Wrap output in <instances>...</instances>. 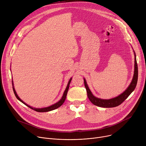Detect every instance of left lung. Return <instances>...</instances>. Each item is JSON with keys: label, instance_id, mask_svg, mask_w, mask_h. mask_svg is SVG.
<instances>
[{"label": "left lung", "instance_id": "obj_1", "mask_svg": "<svg viewBox=\"0 0 146 146\" xmlns=\"http://www.w3.org/2000/svg\"><path fill=\"white\" fill-rule=\"evenodd\" d=\"M133 52L135 55V65H134L135 68H134L133 76L132 81L130 83L129 86L128 87V88L124 91V92H123L121 94L119 95L118 96L111 99H103L96 98L91 92L90 89L88 86L86 80L84 78V86L87 90V96L90 100L92 104H94V105L99 107H101V108H114V107L118 106L119 105H121V104L130 95V94L134 91V90L136 88L137 82L138 69H137V62H136V54L134 50H133Z\"/></svg>", "mask_w": 146, "mask_h": 146}]
</instances>
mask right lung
Here are the masks:
<instances>
[{
  "instance_id": "obj_1",
  "label": "right lung",
  "mask_w": 146,
  "mask_h": 146,
  "mask_svg": "<svg viewBox=\"0 0 146 146\" xmlns=\"http://www.w3.org/2000/svg\"><path fill=\"white\" fill-rule=\"evenodd\" d=\"M72 77H71L68 83V85H67V87L63 94V95H62L61 99L56 103H55V104H54V105H52L50 106H48V107H46V108H33L32 106H30L29 105H27V103H25L23 100H22L21 99L19 98V97L18 96L15 90V88H14V83H13V81H12V84H13V91H14V93L16 96V98H17L18 100H19L20 102H21L23 103H24V105H25L26 106H27L28 107H29V108L33 109V110L36 111H37V112H47V111H52V110H54L58 108H59L60 106L62 105V104H63L66 99V95H67V93H68V90H69V85H70V83L72 81Z\"/></svg>"
}]
</instances>
